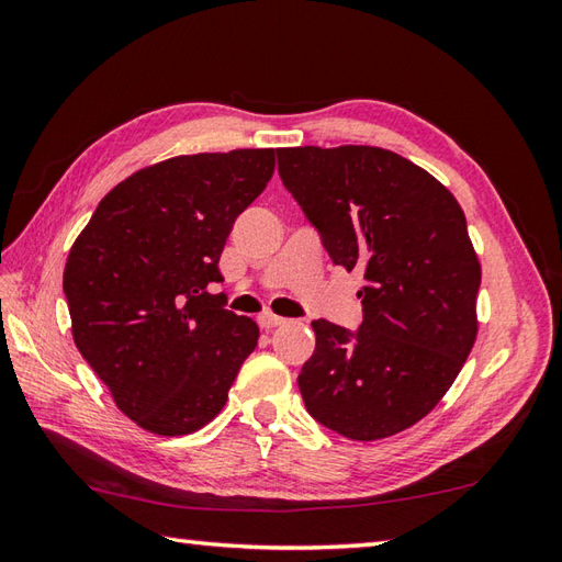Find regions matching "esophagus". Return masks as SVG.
I'll list each match as a JSON object with an SVG mask.
<instances>
[{
    "instance_id": "esophagus-1",
    "label": "esophagus",
    "mask_w": 562,
    "mask_h": 562,
    "mask_svg": "<svg viewBox=\"0 0 562 562\" xmlns=\"http://www.w3.org/2000/svg\"><path fill=\"white\" fill-rule=\"evenodd\" d=\"M284 324H288V318H282V316H274V314H260V316H258V326H260L262 330L280 328V326H284Z\"/></svg>"
}]
</instances>
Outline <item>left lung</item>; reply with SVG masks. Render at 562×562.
Segmentation results:
<instances>
[{
  "label": "left lung",
  "mask_w": 562,
  "mask_h": 562,
  "mask_svg": "<svg viewBox=\"0 0 562 562\" xmlns=\"http://www.w3.org/2000/svg\"><path fill=\"white\" fill-rule=\"evenodd\" d=\"M278 166L333 262L367 280L360 330L312 324L306 411L348 439L398 435L445 398L479 336L465 214L435 176L381 147H284Z\"/></svg>",
  "instance_id": "obj_1"
}]
</instances>
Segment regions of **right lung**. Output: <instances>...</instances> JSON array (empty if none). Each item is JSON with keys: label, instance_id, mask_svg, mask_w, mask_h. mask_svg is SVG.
<instances>
[{"label": "right lung", "instance_id": "right-lung-1", "mask_svg": "<svg viewBox=\"0 0 562 562\" xmlns=\"http://www.w3.org/2000/svg\"><path fill=\"white\" fill-rule=\"evenodd\" d=\"M274 173V149L181 154L127 176L71 246V338L117 408L147 432L190 435L220 415L258 345L224 308L220 256Z\"/></svg>", "mask_w": 562, "mask_h": 562}]
</instances>
